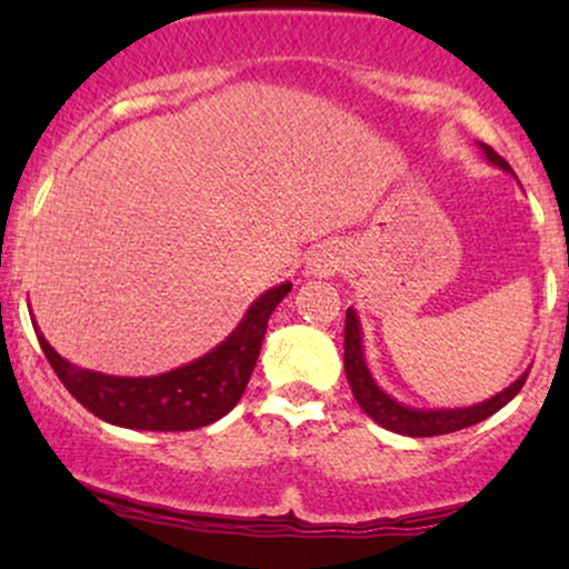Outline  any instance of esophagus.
<instances>
[{"mask_svg": "<svg viewBox=\"0 0 569 569\" xmlns=\"http://www.w3.org/2000/svg\"><path fill=\"white\" fill-rule=\"evenodd\" d=\"M342 248L339 246H318L316 251L307 257V276L312 278H326L335 276V272L342 267Z\"/></svg>", "mask_w": 569, "mask_h": 569, "instance_id": "1", "label": "esophagus"}]
</instances>
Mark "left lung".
Segmentation results:
<instances>
[{"label":"left lung","instance_id":"8db88e82","mask_svg":"<svg viewBox=\"0 0 569 569\" xmlns=\"http://www.w3.org/2000/svg\"><path fill=\"white\" fill-rule=\"evenodd\" d=\"M481 152H485L487 162L498 166L500 171L513 173L511 166L495 152L487 143H479ZM345 375H348V382L352 388V396H356L358 407H361L377 426L393 430V433L411 436V439H422V436H443L455 433V430L471 428L476 422L487 420L489 415L506 407L511 398L519 393L521 385H525L527 375L519 377V380L508 385L506 390H500L498 396L487 398V401L473 403V407H455V409H417L409 407V403L396 401L393 396H388L380 385L375 382L371 371L367 367V356H363V335H361V321H358L356 310H348V318H345Z\"/></svg>","mask_w":569,"mask_h":569}]
</instances>
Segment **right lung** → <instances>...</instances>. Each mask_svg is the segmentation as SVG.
Here are the masks:
<instances>
[{
	"instance_id": "obj_1",
	"label": "right lung",
	"mask_w": 569,
	"mask_h": 569,
	"mask_svg": "<svg viewBox=\"0 0 569 569\" xmlns=\"http://www.w3.org/2000/svg\"><path fill=\"white\" fill-rule=\"evenodd\" d=\"M289 291V280L267 289L224 342L184 367L154 377H114L74 367L58 356L37 321L31 323L58 380L103 422L130 430H194L221 420L240 401L257 367L267 321Z\"/></svg>"
}]
</instances>
